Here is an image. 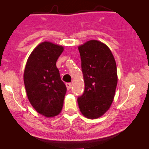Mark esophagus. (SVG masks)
I'll use <instances>...</instances> for the list:
<instances>
[{
    "label": "esophagus",
    "instance_id": "esophagus-1",
    "mask_svg": "<svg viewBox=\"0 0 149 149\" xmlns=\"http://www.w3.org/2000/svg\"><path fill=\"white\" fill-rule=\"evenodd\" d=\"M65 85H66V87H67L68 90L70 89V88H71V84H70V83H66Z\"/></svg>",
    "mask_w": 149,
    "mask_h": 149
}]
</instances>
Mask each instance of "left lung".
I'll use <instances>...</instances> for the list:
<instances>
[{
	"label": "left lung",
	"instance_id": "8db88e82",
	"mask_svg": "<svg viewBox=\"0 0 149 149\" xmlns=\"http://www.w3.org/2000/svg\"><path fill=\"white\" fill-rule=\"evenodd\" d=\"M85 88L78 97L81 112L96 119L109 109L115 94L118 74L112 52L106 45L90 40L79 47Z\"/></svg>",
	"mask_w": 149,
	"mask_h": 149
}]
</instances>
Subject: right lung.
Returning a JSON list of instances; mask_svg holds the SVG:
<instances>
[{"instance_id":"1","label":"right lung","mask_w":149,"mask_h":149,"mask_svg":"<svg viewBox=\"0 0 149 149\" xmlns=\"http://www.w3.org/2000/svg\"><path fill=\"white\" fill-rule=\"evenodd\" d=\"M63 51L62 46L40 43L29 57L24 73L29 101L37 112L47 118L61 112L67 91L56 67Z\"/></svg>"}]
</instances>
